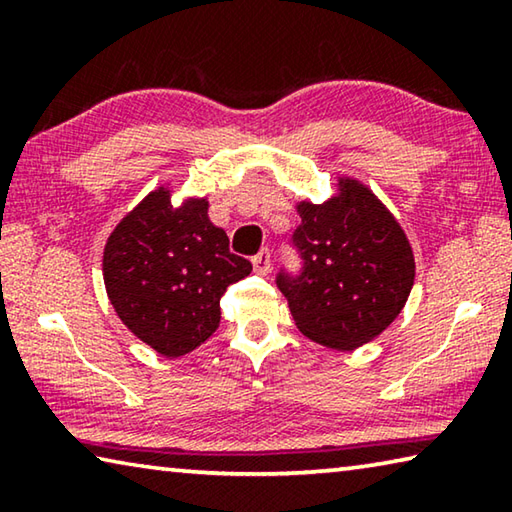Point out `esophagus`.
<instances>
[{
	"label": "esophagus",
	"mask_w": 512,
	"mask_h": 512,
	"mask_svg": "<svg viewBox=\"0 0 512 512\" xmlns=\"http://www.w3.org/2000/svg\"><path fill=\"white\" fill-rule=\"evenodd\" d=\"M253 268L257 275H268V271H271V253H268V248H262L253 257Z\"/></svg>",
	"instance_id": "esophagus-1"
}]
</instances>
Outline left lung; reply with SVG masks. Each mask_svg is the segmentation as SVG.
I'll return each mask as SVG.
<instances>
[{
	"mask_svg": "<svg viewBox=\"0 0 512 512\" xmlns=\"http://www.w3.org/2000/svg\"><path fill=\"white\" fill-rule=\"evenodd\" d=\"M298 277L277 275L296 327L325 348L354 350L400 316L415 280L413 248L368 185L339 176L325 203H296Z\"/></svg>",
	"mask_w": 512,
	"mask_h": 512,
	"instance_id": "1",
	"label": "left lung"
}]
</instances>
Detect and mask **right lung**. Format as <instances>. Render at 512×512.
I'll return each mask as SVG.
<instances>
[{
  "label": "right lung",
  "mask_w": 512,
  "mask_h": 512,
  "mask_svg": "<svg viewBox=\"0 0 512 512\" xmlns=\"http://www.w3.org/2000/svg\"><path fill=\"white\" fill-rule=\"evenodd\" d=\"M207 207L196 196L173 205L171 187L162 185L115 225L103 248L110 305L137 339L169 359L210 339L225 289L253 271L230 253Z\"/></svg>",
  "instance_id": "right-lung-1"
}]
</instances>
